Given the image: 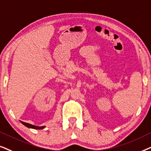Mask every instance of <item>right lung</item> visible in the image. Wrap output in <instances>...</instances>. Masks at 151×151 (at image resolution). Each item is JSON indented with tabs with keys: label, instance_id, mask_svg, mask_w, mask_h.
<instances>
[{
	"label": "right lung",
	"instance_id": "right-lung-1",
	"mask_svg": "<svg viewBox=\"0 0 151 151\" xmlns=\"http://www.w3.org/2000/svg\"><path fill=\"white\" fill-rule=\"evenodd\" d=\"M21 122L23 124L24 126H25L26 127L34 128V129H43V128H44L45 127V126H36L32 125V124H30L25 123V122Z\"/></svg>",
	"mask_w": 151,
	"mask_h": 151
}]
</instances>
